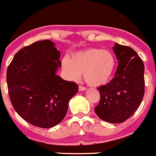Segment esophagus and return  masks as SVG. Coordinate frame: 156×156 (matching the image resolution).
I'll use <instances>...</instances> for the list:
<instances>
[{"mask_svg": "<svg viewBox=\"0 0 156 156\" xmlns=\"http://www.w3.org/2000/svg\"><path fill=\"white\" fill-rule=\"evenodd\" d=\"M86 90V87H83V86H79V91L80 92H83V91H85Z\"/></svg>", "mask_w": 156, "mask_h": 156, "instance_id": "obj_1", "label": "esophagus"}]
</instances>
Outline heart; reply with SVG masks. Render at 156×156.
<instances>
[{"instance_id": "b5f03b06", "label": "heart", "mask_w": 156, "mask_h": 156, "mask_svg": "<svg viewBox=\"0 0 156 156\" xmlns=\"http://www.w3.org/2000/svg\"><path fill=\"white\" fill-rule=\"evenodd\" d=\"M61 66L71 80H78L80 74H83L88 85L100 87L112 78L116 68V59L109 50L91 48L73 52L69 59L63 58Z\"/></svg>"}]
</instances>
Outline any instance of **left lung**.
<instances>
[{
    "instance_id": "8db88e82",
    "label": "left lung",
    "mask_w": 156,
    "mask_h": 156,
    "mask_svg": "<svg viewBox=\"0 0 156 156\" xmlns=\"http://www.w3.org/2000/svg\"><path fill=\"white\" fill-rule=\"evenodd\" d=\"M113 51L118 60L115 77L98 87L100 103L95 112L100 119L120 123L133 115L144 96V64L132 48L115 43Z\"/></svg>"
}]
</instances>
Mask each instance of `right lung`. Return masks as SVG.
I'll return each instance as SVG.
<instances>
[{
    "instance_id": "1",
    "label": "right lung",
    "mask_w": 156,
    "mask_h": 156,
    "mask_svg": "<svg viewBox=\"0 0 156 156\" xmlns=\"http://www.w3.org/2000/svg\"><path fill=\"white\" fill-rule=\"evenodd\" d=\"M60 52L50 40L19 50L7 69L9 98L18 115L37 127L49 128L66 115L78 84L56 75Z\"/></svg>"
}]
</instances>
